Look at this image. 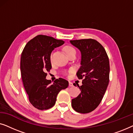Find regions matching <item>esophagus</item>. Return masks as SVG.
Here are the masks:
<instances>
[{"label": "esophagus", "instance_id": "1", "mask_svg": "<svg viewBox=\"0 0 133 133\" xmlns=\"http://www.w3.org/2000/svg\"><path fill=\"white\" fill-rule=\"evenodd\" d=\"M69 86L70 87H73V84L71 82H69Z\"/></svg>", "mask_w": 133, "mask_h": 133}]
</instances>
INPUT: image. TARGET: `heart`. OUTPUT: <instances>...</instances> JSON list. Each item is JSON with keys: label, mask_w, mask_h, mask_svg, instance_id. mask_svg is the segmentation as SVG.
Here are the masks:
<instances>
[{"label": "heart", "mask_w": 133, "mask_h": 133, "mask_svg": "<svg viewBox=\"0 0 133 133\" xmlns=\"http://www.w3.org/2000/svg\"><path fill=\"white\" fill-rule=\"evenodd\" d=\"M64 50H65V52H66L67 56H68L69 54L72 53V52H76L75 49H74V48H72V47H71V46H65L64 48Z\"/></svg>", "instance_id": "b5f03b06"}]
</instances>
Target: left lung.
<instances>
[{"label":"left lung","instance_id":"1","mask_svg":"<svg viewBox=\"0 0 133 133\" xmlns=\"http://www.w3.org/2000/svg\"><path fill=\"white\" fill-rule=\"evenodd\" d=\"M81 53L78 79H83L81 93L72 99L71 106L80 113H88L97 108L109 83L110 63L106 51L101 43L92 39L70 41ZM76 86L75 83L73 84Z\"/></svg>","mask_w":133,"mask_h":133}]
</instances>
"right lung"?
Returning <instances> with one entry per match:
<instances>
[{"instance_id":"add662e5","label":"right lung","mask_w":133,"mask_h":133,"mask_svg":"<svg viewBox=\"0 0 133 133\" xmlns=\"http://www.w3.org/2000/svg\"><path fill=\"white\" fill-rule=\"evenodd\" d=\"M64 43L50 36L38 35L26 43L22 53L21 71L23 87L30 103L38 110L53 107L59 92L68 87V82L62 78L56 79L52 84L46 79V72L52 67L51 53Z\"/></svg>"}]
</instances>
